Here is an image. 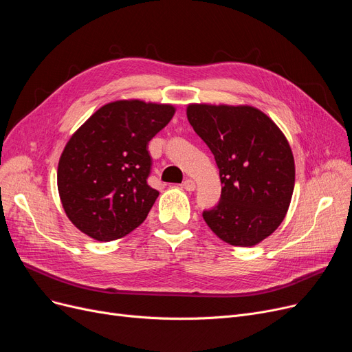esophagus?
Here are the masks:
<instances>
[{
    "label": "esophagus",
    "mask_w": 352,
    "mask_h": 352,
    "mask_svg": "<svg viewBox=\"0 0 352 352\" xmlns=\"http://www.w3.org/2000/svg\"><path fill=\"white\" fill-rule=\"evenodd\" d=\"M183 189L188 190V192H193L196 189V183L192 180V179H186L185 182H183Z\"/></svg>",
    "instance_id": "1"
}]
</instances>
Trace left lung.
<instances>
[{
  "mask_svg": "<svg viewBox=\"0 0 352 352\" xmlns=\"http://www.w3.org/2000/svg\"><path fill=\"white\" fill-rule=\"evenodd\" d=\"M188 120L214 156L222 193L204 219L217 238L254 246L278 229L295 185L291 146L280 129L252 106L189 104Z\"/></svg>",
  "mask_w": 352,
  "mask_h": 352,
  "instance_id": "obj_1",
  "label": "left lung"
}]
</instances>
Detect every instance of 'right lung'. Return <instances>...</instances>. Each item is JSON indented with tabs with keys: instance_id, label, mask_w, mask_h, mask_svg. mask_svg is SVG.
<instances>
[{
	"instance_id": "obj_1",
	"label": "right lung",
	"mask_w": 352,
	"mask_h": 352,
	"mask_svg": "<svg viewBox=\"0 0 352 352\" xmlns=\"http://www.w3.org/2000/svg\"><path fill=\"white\" fill-rule=\"evenodd\" d=\"M175 111L172 104L117 100L100 107L67 142L57 186L64 212L78 230L109 242L143 223L159 196L147 185V146Z\"/></svg>"
}]
</instances>
